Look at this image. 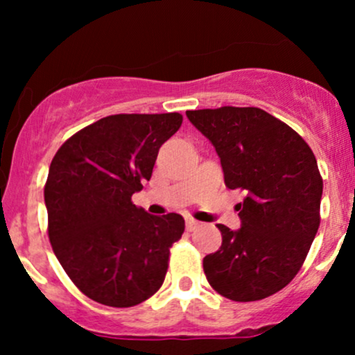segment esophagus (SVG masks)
Listing matches in <instances>:
<instances>
[{
	"mask_svg": "<svg viewBox=\"0 0 355 355\" xmlns=\"http://www.w3.org/2000/svg\"><path fill=\"white\" fill-rule=\"evenodd\" d=\"M198 227H200V222H197V220H193V218H187V230L193 232V230H197Z\"/></svg>",
	"mask_w": 355,
	"mask_h": 355,
	"instance_id": "1",
	"label": "esophagus"
}]
</instances>
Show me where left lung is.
Here are the masks:
<instances>
[{"mask_svg":"<svg viewBox=\"0 0 355 355\" xmlns=\"http://www.w3.org/2000/svg\"><path fill=\"white\" fill-rule=\"evenodd\" d=\"M211 141L225 185L245 193L242 227L218 223L222 247L203 259L214 291L254 302L282 291L297 275L319 230L322 177L311 146L295 130L255 107L190 110Z\"/></svg>","mask_w":355,"mask_h":355,"instance_id":"8db88e82","label":"left lung"}]
</instances>
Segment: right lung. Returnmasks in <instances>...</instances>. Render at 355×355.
<instances>
[{
	"instance_id": "obj_1",
	"label": "right lung",
	"mask_w": 355,
	"mask_h": 355,
	"mask_svg": "<svg viewBox=\"0 0 355 355\" xmlns=\"http://www.w3.org/2000/svg\"><path fill=\"white\" fill-rule=\"evenodd\" d=\"M180 113H120L85 126L53 157L44 203L53 252L71 282L95 302L133 307L164 284L178 214L150 215L132 195L150 180Z\"/></svg>"
}]
</instances>
